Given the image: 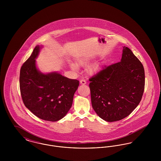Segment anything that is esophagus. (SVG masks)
Listing matches in <instances>:
<instances>
[{"label": "esophagus", "mask_w": 161, "mask_h": 161, "mask_svg": "<svg viewBox=\"0 0 161 161\" xmlns=\"http://www.w3.org/2000/svg\"><path fill=\"white\" fill-rule=\"evenodd\" d=\"M80 84H86V81L84 79H82L80 80Z\"/></svg>", "instance_id": "34e87169"}]
</instances>
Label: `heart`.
<instances>
[{"mask_svg": "<svg viewBox=\"0 0 161 161\" xmlns=\"http://www.w3.org/2000/svg\"><path fill=\"white\" fill-rule=\"evenodd\" d=\"M90 61V58H87V57H85L83 58H81L80 59L79 61H78V64L79 65H85L87 63H88ZM69 65L70 66V68L72 69H74V70H77L78 68V66H77V64L73 62H70L69 63ZM99 68V66H94L92 68V70H96L97 69H98Z\"/></svg>", "mask_w": 161, "mask_h": 161, "instance_id": "obj_1", "label": "heart"}]
</instances>
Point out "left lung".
Listing matches in <instances>:
<instances>
[{
  "instance_id": "1",
  "label": "left lung",
  "mask_w": 161,
  "mask_h": 161,
  "mask_svg": "<svg viewBox=\"0 0 161 161\" xmlns=\"http://www.w3.org/2000/svg\"><path fill=\"white\" fill-rule=\"evenodd\" d=\"M93 110L107 122L119 121L130 115L142 99L145 72L141 62L127 47L121 60L89 78Z\"/></svg>"
}]
</instances>
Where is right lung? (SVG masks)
Listing matches in <instances>:
<instances>
[{"instance_id":"1","label":"right lung","mask_w":161,"mask_h":161,"mask_svg":"<svg viewBox=\"0 0 161 161\" xmlns=\"http://www.w3.org/2000/svg\"><path fill=\"white\" fill-rule=\"evenodd\" d=\"M41 46H36L20 72V89L23 103L39 118L48 121L62 119L72 106L79 81L54 72L43 74L36 66Z\"/></svg>"}]
</instances>
